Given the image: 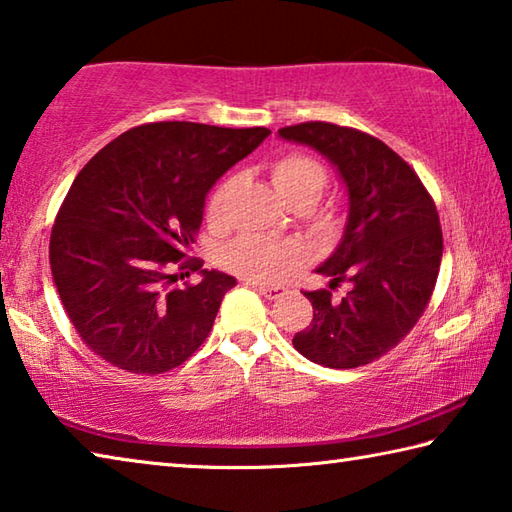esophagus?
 Wrapping results in <instances>:
<instances>
[{
  "mask_svg": "<svg viewBox=\"0 0 512 512\" xmlns=\"http://www.w3.org/2000/svg\"><path fill=\"white\" fill-rule=\"evenodd\" d=\"M247 288H254L258 294H263L265 299H279L281 294H285L283 285H265V283H254V281H245Z\"/></svg>",
  "mask_w": 512,
  "mask_h": 512,
  "instance_id": "1",
  "label": "esophagus"
}]
</instances>
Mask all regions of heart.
Masks as SVG:
<instances>
[{"instance_id":"1","label":"heart","mask_w":512,"mask_h":512,"mask_svg":"<svg viewBox=\"0 0 512 512\" xmlns=\"http://www.w3.org/2000/svg\"><path fill=\"white\" fill-rule=\"evenodd\" d=\"M270 177L276 191L290 204L303 200L310 204L317 202L328 184L326 168L317 159L301 155V152H288V155L274 159L270 166ZM224 193H227V184H218L209 195V200H206L204 218L211 227L222 224ZM220 263L249 281L270 283L281 279L283 274H288L292 267L301 263V249L294 242L265 236H245L229 242L222 249Z\"/></svg>"}]
</instances>
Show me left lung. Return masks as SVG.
<instances>
[{
  "label": "left lung",
  "mask_w": 512,
  "mask_h": 512,
  "mask_svg": "<svg viewBox=\"0 0 512 512\" xmlns=\"http://www.w3.org/2000/svg\"><path fill=\"white\" fill-rule=\"evenodd\" d=\"M337 166L348 191V222L333 256L319 267L330 289L349 283L342 300L329 290L303 292L312 321L292 344L328 369H357L387 355L423 317L443 258L436 204L398 152L344 125L308 121L281 128Z\"/></svg>",
  "instance_id": "obj_1"
}]
</instances>
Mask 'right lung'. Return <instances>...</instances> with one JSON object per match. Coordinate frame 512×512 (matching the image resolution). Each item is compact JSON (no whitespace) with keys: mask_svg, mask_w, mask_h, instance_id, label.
<instances>
[{"mask_svg":"<svg viewBox=\"0 0 512 512\" xmlns=\"http://www.w3.org/2000/svg\"><path fill=\"white\" fill-rule=\"evenodd\" d=\"M267 128L191 121L137 125L76 175L51 229L49 261L62 306L87 348L139 375L184 364L209 337L236 279L186 258L204 197L261 146ZM200 271V284L175 286Z\"/></svg>","mask_w":512,"mask_h":512,"instance_id":"add662e5","label":"right lung"}]
</instances>
